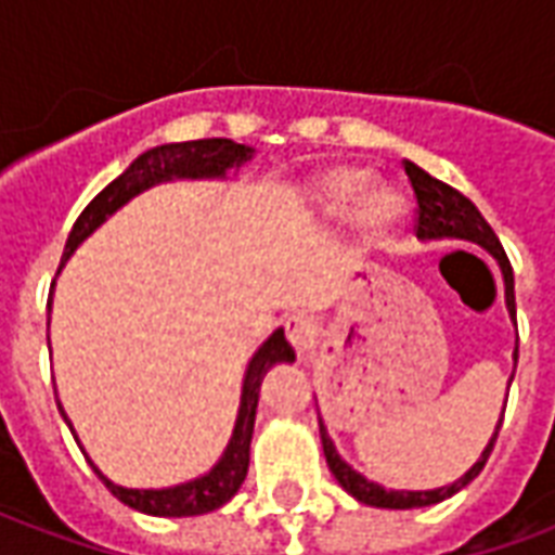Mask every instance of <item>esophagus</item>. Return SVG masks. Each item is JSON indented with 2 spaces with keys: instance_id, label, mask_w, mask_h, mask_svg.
Masks as SVG:
<instances>
[{
  "instance_id": "1",
  "label": "esophagus",
  "mask_w": 555,
  "mask_h": 555,
  "mask_svg": "<svg viewBox=\"0 0 555 555\" xmlns=\"http://www.w3.org/2000/svg\"><path fill=\"white\" fill-rule=\"evenodd\" d=\"M285 336H288L291 348L297 350V353H306V350L314 345L318 324H314L309 314H288V318H285Z\"/></svg>"
}]
</instances>
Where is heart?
I'll use <instances>...</instances> for the list:
<instances>
[{
  "instance_id": "1",
  "label": "heart",
  "mask_w": 555,
  "mask_h": 555,
  "mask_svg": "<svg viewBox=\"0 0 555 555\" xmlns=\"http://www.w3.org/2000/svg\"><path fill=\"white\" fill-rule=\"evenodd\" d=\"M372 189V171L360 166H336L314 181V207L326 219H348L360 207V222L372 241H380L404 217V198L392 190Z\"/></svg>"
}]
</instances>
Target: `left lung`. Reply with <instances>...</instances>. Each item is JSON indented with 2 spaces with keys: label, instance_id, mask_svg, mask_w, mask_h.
<instances>
[{
  "label": "left lung",
  "instance_id": "1",
  "mask_svg": "<svg viewBox=\"0 0 555 555\" xmlns=\"http://www.w3.org/2000/svg\"><path fill=\"white\" fill-rule=\"evenodd\" d=\"M404 171H408L410 186H413V195H416V237L422 241H442V237H457V241H473L478 246H485L502 267V276H505V302H508V312L512 318L517 314L514 309V273L512 264H508V255L502 249L500 237H496V231L490 229L485 217L478 214V207L466 198L464 193H457L454 186L449 183L437 181V178H430L428 171L418 169L416 163H410L404 159ZM514 324H517V318H514ZM514 362H517V350H514ZM318 425H321V442H324V454H326V464H330V473L338 478V485L348 490L350 496H357L365 505H374V508H425V505H434V502H442L454 496L457 490L466 488L473 478L485 469L488 464L490 452H493V442L500 437L502 422L496 425V434L490 437L488 449L481 452V457L476 461V466L466 473L464 478H457L454 485L449 488H437V490H386L380 485H374L365 476H360L357 469H350L338 452L333 449V440L326 437L324 422L318 418Z\"/></svg>",
  "mask_w": 555,
  "mask_h": 555
}]
</instances>
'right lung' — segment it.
Returning <instances> with one entry per match:
<instances>
[{"instance_id": "add662e5", "label": "right lung", "mask_w": 555, "mask_h": 555, "mask_svg": "<svg viewBox=\"0 0 555 555\" xmlns=\"http://www.w3.org/2000/svg\"><path fill=\"white\" fill-rule=\"evenodd\" d=\"M249 154H253L249 147L237 145L231 139H193V142H171V145L151 147L142 157L130 163V169L121 178H115L106 190H101L86 205V210L79 214L74 229L67 234L62 261L70 258V253L101 225L103 219L113 217L118 207L130 202L137 193H142V190H147L151 183L171 181V178H219V175H225V169L243 163ZM291 360H294V350H291L288 338H285L282 330H276L261 345V350L255 353L249 369H246L237 425H234V434H231V442L225 454H222V461L207 476L169 490H127L113 485L109 478H103L98 469L94 473L103 478L106 488L113 490L115 500H121L125 505L142 514H154V517H193V514H207L219 508V505H225L237 493L243 478H246V469H249V442H253L255 408H258L261 380H264L267 369H273L276 362Z\"/></svg>"}]
</instances>
